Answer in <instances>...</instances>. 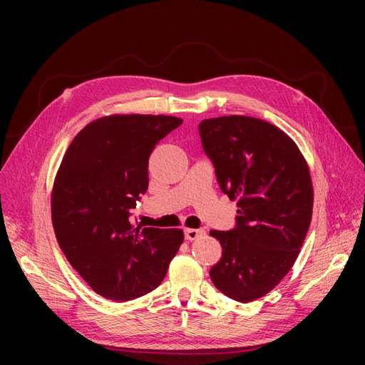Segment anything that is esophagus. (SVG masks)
Wrapping results in <instances>:
<instances>
[{"instance_id": "obj_1", "label": "esophagus", "mask_w": 365, "mask_h": 365, "mask_svg": "<svg viewBox=\"0 0 365 365\" xmlns=\"http://www.w3.org/2000/svg\"><path fill=\"white\" fill-rule=\"evenodd\" d=\"M205 235L204 230H200V228H187L185 230V239L187 240H196L200 239Z\"/></svg>"}]
</instances>
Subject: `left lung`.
Wrapping results in <instances>:
<instances>
[{
	"label": "left lung",
	"mask_w": 365,
	"mask_h": 365,
	"mask_svg": "<svg viewBox=\"0 0 365 365\" xmlns=\"http://www.w3.org/2000/svg\"><path fill=\"white\" fill-rule=\"evenodd\" d=\"M200 135L220 190L237 200L236 227L210 231L222 247L210 277L236 302L257 300L289 272L311 225L307 163L292 138L260 118H207Z\"/></svg>",
	"instance_id": "left-lung-1"
}]
</instances>
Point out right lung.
Listing matches in <instances>:
<instances>
[{"instance_id":"right-lung-1","label":"right lung","mask_w":365,"mask_h":365,"mask_svg":"<svg viewBox=\"0 0 365 365\" xmlns=\"http://www.w3.org/2000/svg\"><path fill=\"white\" fill-rule=\"evenodd\" d=\"M181 123L170 115L97 118L62 158L51 193L54 233L71 267L109 300L158 288L182 244V230L143 228L129 219L148 190L153 148Z\"/></svg>"}]
</instances>
